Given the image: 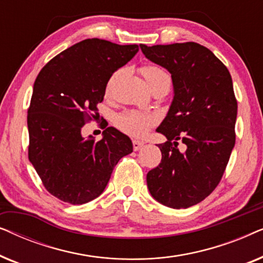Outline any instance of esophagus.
<instances>
[{"label":"esophagus","mask_w":263,"mask_h":263,"mask_svg":"<svg viewBox=\"0 0 263 263\" xmlns=\"http://www.w3.org/2000/svg\"><path fill=\"white\" fill-rule=\"evenodd\" d=\"M143 145H145V142L140 141V140H134V141H133V147H134V151H139Z\"/></svg>","instance_id":"esophagus-1"}]
</instances>
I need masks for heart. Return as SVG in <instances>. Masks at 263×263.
I'll return each instance as SVG.
<instances>
[{
    "label": "heart",
    "instance_id": "heart-1",
    "mask_svg": "<svg viewBox=\"0 0 263 263\" xmlns=\"http://www.w3.org/2000/svg\"><path fill=\"white\" fill-rule=\"evenodd\" d=\"M142 75L151 88L159 82L166 81L170 84V77L164 69L157 66H147L142 68ZM156 123V117L153 115L132 111L121 115L117 118V124L122 130L133 136H142L149 130Z\"/></svg>",
    "mask_w": 263,
    "mask_h": 263
}]
</instances>
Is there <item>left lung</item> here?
<instances>
[{"label":"left lung","mask_w":263,"mask_h":263,"mask_svg":"<svg viewBox=\"0 0 263 263\" xmlns=\"http://www.w3.org/2000/svg\"><path fill=\"white\" fill-rule=\"evenodd\" d=\"M140 49L171 74L174 98L157 128L161 163L147 174L151 195L175 210L201 202L219 184L235 147L237 100L224 63L194 42ZM178 141L186 145L183 153Z\"/></svg>","instance_id":"8db88e82"}]
</instances>
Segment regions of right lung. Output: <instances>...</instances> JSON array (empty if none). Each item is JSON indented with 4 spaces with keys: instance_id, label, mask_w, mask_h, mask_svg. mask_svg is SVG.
Segmentation results:
<instances>
[{
    "instance_id": "1",
    "label": "right lung",
    "mask_w": 263,
    "mask_h": 263,
    "mask_svg": "<svg viewBox=\"0 0 263 263\" xmlns=\"http://www.w3.org/2000/svg\"><path fill=\"white\" fill-rule=\"evenodd\" d=\"M139 46L92 38L71 45L48 62L33 85L27 127L28 159L45 189L71 204L87 203L106 188L118 160L133 152L127 135L112 127L95 141L82 136L85 122L97 120L106 84Z\"/></svg>"
}]
</instances>
